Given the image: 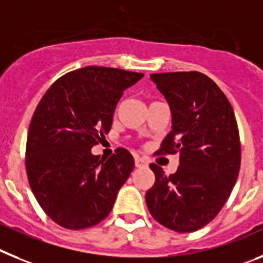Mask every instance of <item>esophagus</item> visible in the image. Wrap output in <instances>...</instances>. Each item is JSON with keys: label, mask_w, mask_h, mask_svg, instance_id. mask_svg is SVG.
Segmentation results:
<instances>
[{"label": "esophagus", "mask_w": 263, "mask_h": 263, "mask_svg": "<svg viewBox=\"0 0 263 263\" xmlns=\"http://www.w3.org/2000/svg\"><path fill=\"white\" fill-rule=\"evenodd\" d=\"M135 165L138 166V168H144V166L148 165V163L144 159H141L140 156H136L135 157Z\"/></svg>", "instance_id": "1"}]
</instances>
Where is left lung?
<instances>
[{"label":"left lung","instance_id":"obj_1","mask_svg":"<svg viewBox=\"0 0 263 263\" xmlns=\"http://www.w3.org/2000/svg\"><path fill=\"white\" fill-rule=\"evenodd\" d=\"M170 104L172 131L157 155L179 152V168L165 176L156 164L145 202L155 220L179 233L201 229L218 214L236 184L241 144L229 100L211 78L197 71L152 74Z\"/></svg>","mask_w":263,"mask_h":263}]
</instances>
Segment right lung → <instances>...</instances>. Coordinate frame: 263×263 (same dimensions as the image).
Instances as JSON below:
<instances>
[{"label":"right lung","mask_w":263,"mask_h":263,"mask_svg":"<svg viewBox=\"0 0 263 263\" xmlns=\"http://www.w3.org/2000/svg\"><path fill=\"white\" fill-rule=\"evenodd\" d=\"M143 77L87 66L59 78L36 106L27 134V179L38 204L61 227L86 229L112 211L135 160L124 148L107 160L91 148L111 129L123 91Z\"/></svg>","instance_id":"obj_1"}]
</instances>
